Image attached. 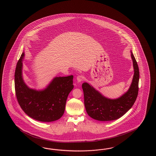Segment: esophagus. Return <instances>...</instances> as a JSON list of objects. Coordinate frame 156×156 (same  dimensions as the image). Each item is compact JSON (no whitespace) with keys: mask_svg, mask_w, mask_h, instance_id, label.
Masks as SVG:
<instances>
[{"mask_svg":"<svg viewBox=\"0 0 156 156\" xmlns=\"http://www.w3.org/2000/svg\"><path fill=\"white\" fill-rule=\"evenodd\" d=\"M84 76L83 75H80L76 76V80L78 81V82H80L84 80Z\"/></svg>","mask_w":156,"mask_h":156,"instance_id":"1","label":"esophagus"}]
</instances>
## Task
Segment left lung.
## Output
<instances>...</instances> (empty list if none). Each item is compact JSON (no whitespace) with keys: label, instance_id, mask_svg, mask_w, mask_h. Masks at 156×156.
I'll list each match as a JSON object with an SVG mask.
<instances>
[{"label":"left lung","instance_id":"8db88e82","mask_svg":"<svg viewBox=\"0 0 156 156\" xmlns=\"http://www.w3.org/2000/svg\"><path fill=\"white\" fill-rule=\"evenodd\" d=\"M131 57L134 68V76L128 91L116 99L103 97L87 83L82 84L84 103L87 114L99 121H111L121 118L131 109L137 99L139 92V69L132 53Z\"/></svg>","mask_w":156,"mask_h":156}]
</instances>
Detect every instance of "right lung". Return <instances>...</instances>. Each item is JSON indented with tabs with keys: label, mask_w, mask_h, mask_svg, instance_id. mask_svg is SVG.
<instances>
[{
	"label": "right lung",
	"mask_w": 156,
	"mask_h": 156,
	"mask_svg": "<svg viewBox=\"0 0 156 156\" xmlns=\"http://www.w3.org/2000/svg\"><path fill=\"white\" fill-rule=\"evenodd\" d=\"M23 53L17 62L15 73V89L21 109L34 120L51 122L62 116L67 97L74 88L73 76L55 77L42 91L30 89L22 78Z\"/></svg>",
	"instance_id": "add662e5"
}]
</instances>
